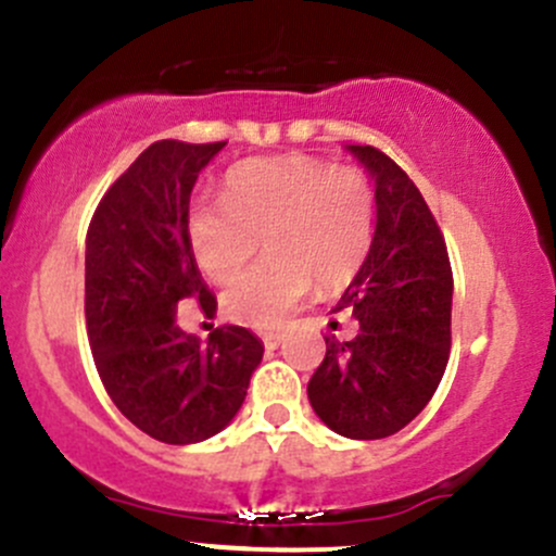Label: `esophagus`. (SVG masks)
<instances>
[{
    "mask_svg": "<svg viewBox=\"0 0 556 556\" xmlns=\"http://www.w3.org/2000/svg\"><path fill=\"white\" fill-rule=\"evenodd\" d=\"M261 341H263V346H266V349H277L279 346V343H282V336H279V332H263V336H261Z\"/></svg>",
    "mask_w": 556,
    "mask_h": 556,
    "instance_id": "34e87169",
    "label": "esophagus"
}]
</instances>
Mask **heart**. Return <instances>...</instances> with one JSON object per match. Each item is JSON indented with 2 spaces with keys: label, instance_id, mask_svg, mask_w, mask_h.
<instances>
[{
  "label": "heart",
  "instance_id": "b5f03b06",
  "mask_svg": "<svg viewBox=\"0 0 556 556\" xmlns=\"http://www.w3.org/2000/svg\"><path fill=\"white\" fill-rule=\"evenodd\" d=\"M376 194L356 167L314 156L253 160L231 167L224 200H200L189 213V244L204 277L229 285L258 253L268 258L224 293L233 323L277 327L319 282L349 285L367 258Z\"/></svg>",
  "mask_w": 556,
  "mask_h": 556
}]
</instances>
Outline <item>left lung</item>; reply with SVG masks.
I'll return each instance as SVG.
<instances>
[{"instance_id": "left-lung-1", "label": "left lung", "mask_w": 556, "mask_h": 556, "mask_svg": "<svg viewBox=\"0 0 556 556\" xmlns=\"http://www.w3.org/2000/svg\"><path fill=\"white\" fill-rule=\"evenodd\" d=\"M376 180V233L332 312L356 319L352 341L325 338L308 381L314 413L349 440H383L429 405L450 356L453 268L418 186L376 146H349Z\"/></svg>"}]
</instances>
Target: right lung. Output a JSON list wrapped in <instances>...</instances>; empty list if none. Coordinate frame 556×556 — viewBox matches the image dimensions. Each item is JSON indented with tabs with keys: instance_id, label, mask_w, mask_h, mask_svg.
Here are the masks:
<instances>
[{
	"instance_id": "add662e5",
	"label": "right lung",
	"mask_w": 556,
	"mask_h": 556,
	"mask_svg": "<svg viewBox=\"0 0 556 556\" xmlns=\"http://www.w3.org/2000/svg\"><path fill=\"white\" fill-rule=\"evenodd\" d=\"M218 143L156 140L92 213L85 250V317L111 402L165 445H191L231 424L263 343L237 325L207 341L175 323L180 301L215 312L189 244V200Z\"/></svg>"
}]
</instances>
